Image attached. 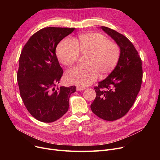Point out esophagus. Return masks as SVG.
I'll return each mask as SVG.
<instances>
[{
  "label": "esophagus",
  "mask_w": 160,
  "mask_h": 160,
  "mask_svg": "<svg viewBox=\"0 0 160 160\" xmlns=\"http://www.w3.org/2000/svg\"><path fill=\"white\" fill-rule=\"evenodd\" d=\"M85 89H86V88H84V87H81V86H77V91H83V90H84Z\"/></svg>",
  "instance_id": "esophagus-1"
}]
</instances>
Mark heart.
<instances>
[{
  "label": "heart",
  "mask_w": 160,
  "mask_h": 160,
  "mask_svg": "<svg viewBox=\"0 0 160 160\" xmlns=\"http://www.w3.org/2000/svg\"><path fill=\"white\" fill-rule=\"evenodd\" d=\"M80 54L86 56V65L68 70L65 77L67 82L84 87L93 83L98 74L104 77L114 69L119 62L121 50L117 43L98 33H83L73 41L64 39L56 48L59 61L65 66L77 62Z\"/></svg>",
  "instance_id": "heart-1"
}]
</instances>
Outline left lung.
<instances>
[{
  "label": "left lung",
  "mask_w": 160,
  "mask_h": 160,
  "mask_svg": "<svg viewBox=\"0 0 160 160\" xmlns=\"http://www.w3.org/2000/svg\"><path fill=\"white\" fill-rule=\"evenodd\" d=\"M100 28L119 45L121 55L114 70L94 88L97 96L91 109L100 118L115 121L127 114L135 102L142 83V62L127 37L110 28Z\"/></svg>",
  "instance_id": "obj_1"
}]
</instances>
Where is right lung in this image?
<instances>
[{
  "instance_id": "right-lung-1",
  "label": "right lung",
  "mask_w": 160,
  "mask_h": 160,
  "mask_svg": "<svg viewBox=\"0 0 160 160\" xmlns=\"http://www.w3.org/2000/svg\"><path fill=\"white\" fill-rule=\"evenodd\" d=\"M74 28L47 27L32 35L24 46L17 74L20 95L29 113L37 120L52 122L69 109L75 86L55 88L63 69L56 54L58 44Z\"/></svg>"
}]
</instances>
